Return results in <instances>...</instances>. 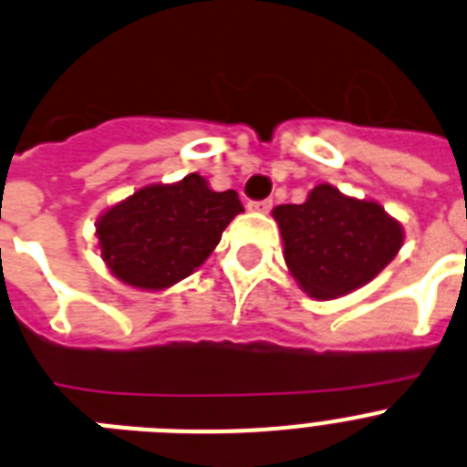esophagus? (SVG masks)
I'll list each match as a JSON object with an SVG mask.
<instances>
[{
	"mask_svg": "<svg viewBox=\"0 0 467 467\" xmlns=\"http://www.w3.org/2000/svg\"><path fill=\"white\" fill-rule=\"evenodd\" d=\"M272 205H274L272 201H253L248 202V210H253V213H269Z\"/></svg>",
	"mask_w": 467,
	"mask_h": 467,
	"instance_id": "obj_1",
	"label": "esophagus"
}]
</instances>
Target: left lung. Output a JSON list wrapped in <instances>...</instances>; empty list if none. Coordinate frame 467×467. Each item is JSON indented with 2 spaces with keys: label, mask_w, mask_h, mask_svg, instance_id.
<instances>
[{
  "label": "left lung",
  "mask_w": 467,
  "mask_h": 467,
  "mask_svg": "<svg viewBox=\"0 0 467 467\" xmlns=\"http://www.w3.org/2000/svg\"><path fill=\"white\" fill-rule=\"evenodd\" d=\"M272 214L283 260L317 300H336L373 281L404 243V229L380 202L358 201L330 184L314 186L302 205H278Z\"/></svg>",
  "instance_id": "1"
}]
</instances>
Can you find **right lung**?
I'll return each instance as SVG.
<instances>
[{
	"label": "right lung",
	"instance_id": "right-lung-1",
	"mask_svg": "<svg viewBox=\"0 0 467 467\" xmlns=\"http://www.w3.org/2000/svg\"><path fill=\"white\" fill-rule=\"evenodd\" d=\"M241 213L236 191H213L195 172L143 186L97 219L101 260L125 285L165 290L210 257Z\"/></svg>",
	"mask_w": 467,
	"mask_h": 467
}]
</instances>
